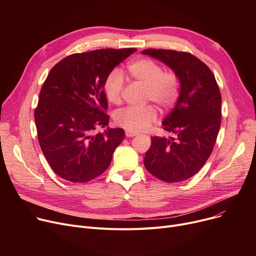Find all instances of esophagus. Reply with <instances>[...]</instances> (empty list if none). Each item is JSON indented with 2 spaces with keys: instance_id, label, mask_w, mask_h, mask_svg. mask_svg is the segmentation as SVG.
<instances>
[{
  "instance_id": "34e87169",
  "label": "esophagus",
  "mask_w": 256,
  "mask_h": 256,
  "mask_svg": "<svg viewBox=\"0 0 256 256\" xmlns=\"http://www.w3.org/2000/svg\"><path fill=\"white\" fill-rule=\"evenodd\" d=\"M137 135V132H130V130H126V136L128 138H130V137H135Z\"/></svg>"
}]
</instances>
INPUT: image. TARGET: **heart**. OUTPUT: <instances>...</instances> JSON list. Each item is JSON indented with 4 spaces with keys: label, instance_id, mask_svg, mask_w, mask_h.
<instances>
[{
    "label": "heart",
    "instance_id": "heart-1",
    "mask_svg": "<svg viewBox=\"0 0 256 256\" xmlns=\"http://www.w3.org/2000/svg\"><path fill=\"white\" fill-rule=\"evenodd\" d=\"M128 74L132 80L145 86L144 98L154 102L162 110H169L176 104L180 96V78L171 70L150 58H141L128 64ZM126 87L124 76L120 70H111L104 80V92L106 100L112 104H119L122 100ZM158 118L154 106H126L115 113L117 126L138 132L148 128Z\"/></svg>",
    "mask_w": 256,
    "mask_h": 256
}]
</instances>
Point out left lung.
I'll return each instance as SVG.
<instances>
[{"mask_svg": "<svg viewBox=\"0 0 256 256\" xmlns=\"http://www.w3.org/2000/svg\"><path fill=\"white\" fill-rule=\"evenodd\" d=\"M142 54L169 66L180 83L176 104L162 122L174 137H152L144 166L163 182H184L204 167L216 143L221 126L220 89L212 70L190 52L147 48Z\"/></svg>", "mask_w": 256, "mask_h": 256, "instance_id": "obj_1", "label": "left lung"}]
</instances>
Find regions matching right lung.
<instances>
[{
    "instance_id": "1",
    "label": "right lung",
    "mask_w": 256,
    "mask_h": 256,
    "mask_svg": "<svg viewBox=\"0 0 256 256\" xmlns=\"http://www.w3.org/2000/svg\"><path fill=\"white\" fill-rule=\"evenodd\" d=\"M136 48H102L72 54L50 70L35 109L38 142L56 174L72 182H86L110 166L124 139L122 128L109 124L104 80Z\"/></svg>"
}]
</instances>
